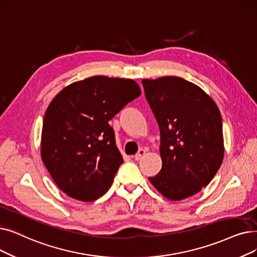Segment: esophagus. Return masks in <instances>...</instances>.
Wrapping results in <instances>:
<instances>
[{
    "instance_id": "obj_1",
    "label": "esophagus",
    "mask_w": 257,
    "mask_h": 257,
    "mask_svg": "<svg viewBox=\"0 0 257 257\" xmlns=\"http://www.w3.org/2000/svg\"><path fill=\"white\" fill-rule=\"evenodd\" d=\"M145 153H146V151H145L144 149H140L139 152L135 156H133V158H135L136 161H140V160H142V158H144Z\"/></svg>"
}]
</instances>
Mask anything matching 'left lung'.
<instances>
[{
  "label": "left lung",
  "instance_id": "8db88e82",
  "mask_svg": "<svg viewBox=\"0 0 257 257\" xmlns=\"http://www.w3.org/2000/svg\"><path fill=\"white\" fill-rule=\"evenodd\" d=\"M161 131L162 169L150 183L170 200L206 187L224 159L219 109L197 85L178 76L142 81Z\"/></svg>",
  "mask_w": 257,
  "mask_h": 257
}]
</instances>
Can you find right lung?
Returning a JSON list of instances; mask_svg holds the SVG:
<instances>
[{"label": "right lung", "instance_id": "1", "mask_svg": "<svg viewBox=\"0 0 257 257\" xmlns=\"http://www.w3.org/2000/svg\"><path fill=\"white\" fill-rule=\"evenodd\" d=\"M141 93L136 81L95 75L54 96L43 120L41 156L64 193L92 202L109 190L124 160L108 121Z\"/></svg>", "mask_w": 257, "mask_h": 257}]
</instances>
